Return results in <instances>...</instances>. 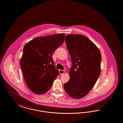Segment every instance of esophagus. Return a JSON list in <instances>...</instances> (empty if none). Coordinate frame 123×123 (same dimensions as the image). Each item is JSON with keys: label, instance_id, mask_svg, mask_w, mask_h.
Returning <instances> with one entry per match:
<instances>
[{"label": "esophagus", "instance_id": "obj_1", "mask_svg": "<svg viewBox=\"0 0 123 123\" xmlns=\"http://www.w3.org/2000/svg\"><path fill=\"white\" fill-rule=\"evenodd\" d=\"M59 74H60V75H62V74H63L64 73V70H59Z\"/></svg>", "mask_w": 123, "mask_h": 123}]
</instances>
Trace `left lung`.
Returning <instances> with one entry per match:
<instances>
[{"instance_id":"obj_1","label":"left lung","mask_w":123,"mask_h":123,"mask_svg":"<svg viewBox=\"0 0 123 123\" xmlns=\"http://www.w3.org/2000/svg\"><path fill=\"white\" fill-rule=\"evenodd\" d=\"M64 39L72 61L70 79L64 84V90L73 98H82L90 92L99 77L100 52L84 35H68Z\"/></svg>"}]
</instances>
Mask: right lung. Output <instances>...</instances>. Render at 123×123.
Here are the masks:
<instances>
[{
	"label": "right lung",
	"instance_id": "1",
	"mask_svg": "<svg viewBox=\"0 0 123 123\" xmlns=\"http://www.w3.org/2000/svg\"><path fill=\"white\" fill-rule=\"evenodd\" d=\"M64 36L57 34L37 37L24 47L20 66L27 86L35 94L47 93L59 75L52 55L64 42Z\"/></svg>",
	"mask_w": 123,
	"mask_h": 123
}]
</instances>
